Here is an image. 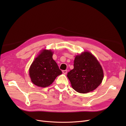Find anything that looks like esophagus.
I'll return each instance as SVG.
<instances>
[{
  "mask_svg": "<svg viewBox=\"0 0 126 126\" xmlns=\"http://www.w3.org/2000/svg\"><path fill=\"white\" fill-rule=\"evenodd\" d=\"M63 72L64 74H66L67 73V70H63Z\"/></svg>",
  "mask_w": 126,
  "mask_h": 126,
  "instance_id": "esophagus-1",
  "label": "esophagus"
}]
</instances>
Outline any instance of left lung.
<instances>
[{
  "instance_id": "8db88e82",
  "label": "left lung",
  "mask_w": 126,
  "mask_h": 126,
  "mask_svg": "<svg viewBox=\"0 0 126 126\" xmlns=\"http://www.w3.org/2000/svg\"><path fill=\"white\" fill-rule=\"evenodd\" d=\"M74 69L68 72L67 77L75 90L85 94L96 89L104 78L102 68L92 54L88 51L76 56Z\"/></svg>"
}]
</instances>
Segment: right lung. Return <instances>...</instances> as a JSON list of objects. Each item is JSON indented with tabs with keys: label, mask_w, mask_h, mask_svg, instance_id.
I'll return each instance as SVG.
<instances>
[{
	"label": "right lung",
	"mask_w": 126,
	"mask_h": 126,
	"mask_svg": "<svg viewBox=\"0 0 126 126\" xmlns=\"http://www.w3.org/2000/svg\"><path fill=\"white\" fill-rule=\"evenodd\" d=\"M51 50H42L35 58L29 70L30 77L34 85L46 87L54 82L57 76L62 74L52 58Z\"/></svg>",
	"instance_id": "1"
}]
</instances>
